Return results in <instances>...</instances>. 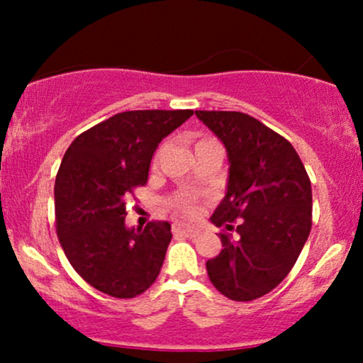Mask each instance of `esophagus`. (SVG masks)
Masks as SVG:
<instances>
[{
    "label": "esophagus",
    "mask_w": 363,
    "mask_h": 363,
    "mask_svg": "<svg viewBox=\"0 0 363 363\" xmlns=\"http://www.w3.org/2000/svg\"><path fill=\"white\" fill-rule=\"evenodd\" d=\"M172 232H174V234H181V235H186V237H198L199 235L198 228L184 227V225H174Z\"/></svg>",
    "instance_id": "esophagus-1"
}]
</instances>
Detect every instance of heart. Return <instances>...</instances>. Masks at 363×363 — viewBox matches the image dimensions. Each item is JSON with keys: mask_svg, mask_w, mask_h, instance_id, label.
Here are the masks:
<instances>
[{"mask_svg": "<svg viewBox=\"0 0 363 363\" xmlns=\"http://www.w3.org/2000/svg\"><path fill=\"white\" fill-rule=\"evenodd\" d=\"M201 143V141H199ZM170 205L176 208L177 211H181V213L184 215H193L194 213V201L191 196L187 194H181V196H176V198L170 201Z\"/></svg>", "mask_w": 363, "mask_h": 363, "instance_id": "1", "label": "heart"}]
</instances>
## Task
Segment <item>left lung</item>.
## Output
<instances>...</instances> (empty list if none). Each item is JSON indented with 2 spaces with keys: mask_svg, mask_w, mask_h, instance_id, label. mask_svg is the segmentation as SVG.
<instances>
[{
  "mask_svg": "<svg viewBox=\"0 0 363 363\" xmlns=\"http://www.w3.org/2000/svg\"><path fill=\"white\" fill-rule=\"evenodd\" d=\"M222 141L228 158L227 191L210 222L222 251L206 261L215 289L237 302L259 298L280 285L312 227V189L301 157L261 121L230 111H196Z\"/></svg>",
  "mask_w": 363,
  "mask_h": 363,
  "instance_id": "left-lung-1",
  "label": "left lung"
}]
</instances>
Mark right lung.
Returning a JSON list of instances; mask_svg holds the SVG:
<instances>
[{"instance_id": "1", "label": "right lung", "mask_w": 363, "mask_h": 363, "mask_svg": "<svg viewBox=\"0 0 363 363\" xmlns=\"http://www.w3.org/2000/svg\"><path fill=\"white\" fill-rule=\"evenodd\" d=\"M191 116L189 109L119 112L66 150L54 184L57 237L74 272L94 289L133 298L157 280L170 223L126 227V199L147 184L158 143Z\"/></svg>"}]
</instances>
